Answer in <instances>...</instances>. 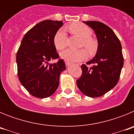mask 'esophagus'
<instances>
[{
  "label": "esophagus",
  "mask_w": 134,
  "mask_h": 134,
  "mask_svg": "<svg viewBox=\"0 0 134 134\" xmlns=\"http://www.w3.org/2000/svg\"><path fill=\"white\" fill-rule=\"evenodd\" d=\"M72 64L70 63V62H66V66H70V65H72Z\"/></svg>",
  "instance_id": "34e87169"
}]
</instances>
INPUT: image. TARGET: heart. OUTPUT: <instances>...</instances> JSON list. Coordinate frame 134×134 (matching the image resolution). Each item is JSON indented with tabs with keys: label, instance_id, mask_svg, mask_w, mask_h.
I'll use <instances>...</instances> for the list:
<instances>
[{
	"label": "heart",
	"instance_id": "obj_1",
	"mask_svg": "<svg viewBox=\"0 0 134 134\" xmlns=\"http://www.w3.org/2000/svg\"><path fill=\"white\" fill-rule=\"evenodd\" d=\"M70 31L82 39L80 47L85 46L90 54H93L97 49L96 42L91 38L92 31L89 27L80 23H74L69 26ZM54 45L58 50L64 49L67 46V37L64 29H60L54 37ZM85 49L77 50L68 49L60 53L61 58L68 62H76L85 60L88 56V52Z\"/></svg>",
	"mask_w": 134,
	"mask_h": 134
}]
</instances>
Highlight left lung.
<instances>
[{
    "label": "left lung",
    "instance_id": "obj_1",
    "mask_svg": "<svg viewBox=\"0 0 134 134\" xmlns=\"http://www.w3.org/2000/svg\"><path fill=\"white\" fill-rule=\"evenodd\" d=\"M94 31L98 41L95 56L87 65L81 66L82 74L76 80L82 93L89 97H99L118 84L124 65L120 41L113 31L99 21H83Z\"/></svg>",
    "mask_w": 134,
    "mask_h": 134
}]
</instances>
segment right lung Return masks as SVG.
Listing matches in <instances>:
<instances>
[{"label": "right lung", "mask_w": 134, "mask_h": 134, "mask_svg": "<svg viewBox=\"0 0 134 134\" xmlns=\"http://www.w3.org/2000/svg\"><path fill=\"white\" fill-rule=\"evenodd\" d=\"M62 25V21H41L26 33L16 53L20 82L37 98L52 95L60 84V74L66 69L62 59L49 64L50 60L59 58L54 37Z\"/></svg>", "instance_id": "obj_1"}]
</instances>
